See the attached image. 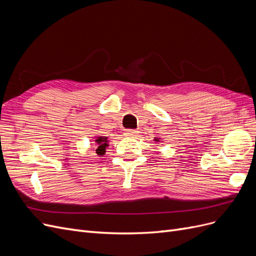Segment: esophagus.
Returning a JSON list of instances; mask_svg holds the SVG:
<instances>
[{"label":"esophagus","instance_id":"1","mask_svg":"<svg viewBox=\"0 0 256 256\" xmlns=\"http://www.w3.org/2000/svg\"><path fill=\"white\" fill-rule=\"evenodd\" d=\"M138 134V131L136 129H127L125 130V136H134Z\"/></svg>","mask_w":256,"mask_h":256}]
</instances>
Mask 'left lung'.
<instances>
[{
	"label": "left lung",
	"instance_id": "left-lung-1",
	"mask_svg": "<svg viewBox=\"0 0 256 256\" xmlns=\"http://www.w3.org/2000/svg\"><path fill=\"white\" fill-rule=\"evenodd\" d=\"M156 141H157V140H156Z\"/></svg>",
	"mask_w": 256,
	"mask_h": 256
}]
</instances>
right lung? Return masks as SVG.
I'll return each mask as SVG.
<instances>
[{"label":"right lung","instance_id":"add662e5","mask_svg":"<svg viewBox=\"0 0 256 256\" xmlns=\"http://www.w3.org/2000/svg\"><path fill=\"white\" fill-rule=\"evenodd\" d=\"M96 154H98V156H102V154H104V152H106V147L108 146V138L106 136H99L97 138L96 140Z\"/></svg>","mask_w":256,"mask_h":256}]
</instances>
